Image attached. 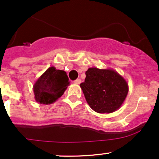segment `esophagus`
Returning <instances> with one entry per match:
<instances>
[{"label":"esophagus","instance_id":"34e87169","mask_svg":"<svg viewBox=\"0 0 159 159\" xmlns=\"http://www.w3.org/2000/svg\"><path fill=\"white\" fill-rule=\"evenodd\" d=\"M74 83H75V84H77V85L80 84V83H81V80H80V79L76 80H75V81H74Z\"/></svg>","mask_w":159,"mask_h":159}]
</instances>
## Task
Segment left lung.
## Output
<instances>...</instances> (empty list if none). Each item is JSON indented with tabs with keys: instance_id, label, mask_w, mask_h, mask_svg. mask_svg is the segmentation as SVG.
I'll return each mask as SVG.
<instances>
[{
	"instance_id": "8db88e82",
	"label": "left lung",
	"mask_w": 159,
	"mask_h": 159,
	"mask_svg": "<svg viewBox=\"0 0 159 159\" xmlns=\"http://www.w3.org/2000/svg\"><path fill=\"white\" fill-rule=\"evenodd\" d=\"M80 84L86 100L98 113H111L123 104L129 93L127 81L112 69L90 67Z\"/></svg>"
}]
</instances>
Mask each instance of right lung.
<instances>
[{"label": "right lung", "mask_w": 159, "mask_h": 159, "mask_svg": "<svg viewBox=\"0 0 159 159\" xmlns=\"http://www.w3.org/2000/svg\"><path fill=\"white\" fill-rule=\"evenodd\" d=\"M69 85L70 82L66 72L50 66L34 83V99L40 104L53 103L61 97Z\"/></svg>", "instance_id": "right-lung-1"}]
</instances>
